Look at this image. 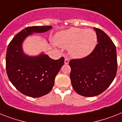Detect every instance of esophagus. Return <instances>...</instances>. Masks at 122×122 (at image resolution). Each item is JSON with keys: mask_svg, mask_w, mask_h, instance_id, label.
Returning a JSON list of instances; mask_svg holds the SVG:
<instances>
[{"mask_svg": "<svg viewBox=\"0 0 122 122\" xmlns=\"http://www.w3.org/2000/svg\"><path fill=\"white\" fill-rule=\"evenodd\" d=\"M69 63V59H67V58H65V64H68Z\"/></svg>", "mask_w": 122, "mask_h": 122, "instance_id": "1", "label": "esophagus"}]
</instances>
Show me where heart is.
Segmentation results:
<instances>
[{"label":"heart","mask_w":122,"mask_h":122,"mask_svg":"<svg viewBox=\"0 0 122 122\" xmlns=\"http://www.w3.org/2000/svg\"><path fill=\"white\" fill-rule=\"evenodd\" d=\"M96 33L91 29L71 28L57 35L55 42L59 46L68 48L72 57L82 58L89 55L97 45Z\"/></svg>","instance_id":"1"}]
</instances>
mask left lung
Here are the masks:
<instances>
[{
	"instance_id": "obj_1",
	"label": "left lung",
	"mask_w": 122,
	"mask_h": 122,
	"mask_svg": "<svg viewBox=\"0 0 122 122\" xmlns=\"http://www.w3.org/2000/svg\"><path fill=\"white\" fill-rule=\"evenodd\" d=\"M97 42L95 49L82 59L70 60V78L73 90L84 97H94L106 90L116 76V47L103 31L95 28Z\"/></svg>"
}]
</instances>
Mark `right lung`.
<instances>
[{"instance_id":"obj_1","label":"right lung","mask_w":122,"mask_h":122,"mask_svg":"<svg viewBox=\"0 0 122 122\" xmlns=\"http://www.w3.org/2000/svg\"><path fill=\"white\" fill-rule=\"evenodd\" d=\"M52 26L28 27L19 32L8 45L6 54V71L15 87L24 95L40 97L49 93L54 85L55 78L64 64V57L50 59L42 54L29 57L22 49V43L33 33H42Z\"/></svg>"}]
</instances>
